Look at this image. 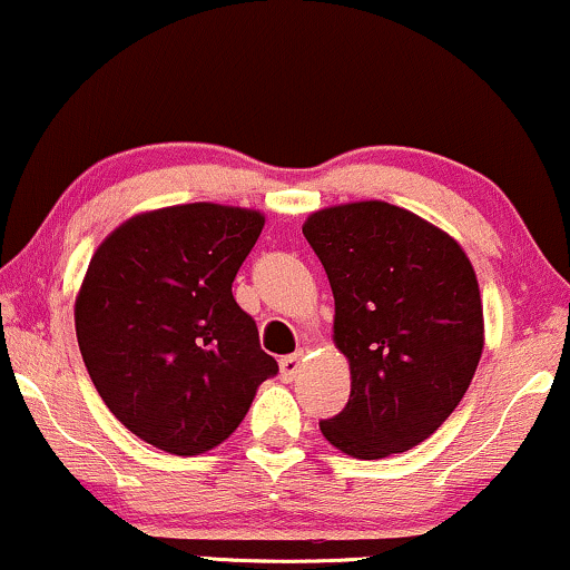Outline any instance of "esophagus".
Returning a JSON list of instances; mask_svg holds the SVG:
<instances>
[{
    "instance_id": "1",
    "label": "esophagus",
    "mask_w": 570,
    "mask_h": 570,
    "mask_svg": "<svg viewBox=\"0 0 570 570\" xmlns=\"http://www.w3.org/2000/svg\"><path fill=\"white\" fill-rule=\"evenodd\" d=\"M301 362H304V351H296V354L283 356V360H279V372H283L285 381H293V377L298 375Z\"/></svg>"
}]
</instances>
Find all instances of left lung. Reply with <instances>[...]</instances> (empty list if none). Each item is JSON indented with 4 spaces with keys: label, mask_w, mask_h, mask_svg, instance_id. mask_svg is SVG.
Returning <instances> with one entry per match:
<instances>
[{
    "label": "left lung",
    "mask_w": 570,
    "mask_h": 570,
    "mask_svg": "<svg viewBox=\"0 0 570 570\" xmlns=\"http://www.w3.org/2000/svg\"><path fill=\"white\" fill-rule=\"evenodd\" d=\"M304 237L335 298L348 404L320 431L360 460L406 452L462 402L483 348L479 279L446 232L383 200L317 210Z\"/></svg>",
    "instance_id": "1"
}]
</instances>
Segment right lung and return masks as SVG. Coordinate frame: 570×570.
I'll return each mask as SVG.
<instances>
[{
	"label": "right lung",
	"instance_id": "1",
	"mask_svg": "<svg viewBox=\"0 0 570 570\" xmlns=\"http://www.w3.org/2000/svg\"><path fill=\"white\" fill-rule=\"evenodd\" d=\"M264 216L189 203L121 224L91 256L76 338L108 410L171 454L219 446L279 372L232 296Z\"/></svg>",
	"mask_w": 570,
	"mask_h": 570
}]
</instances>
